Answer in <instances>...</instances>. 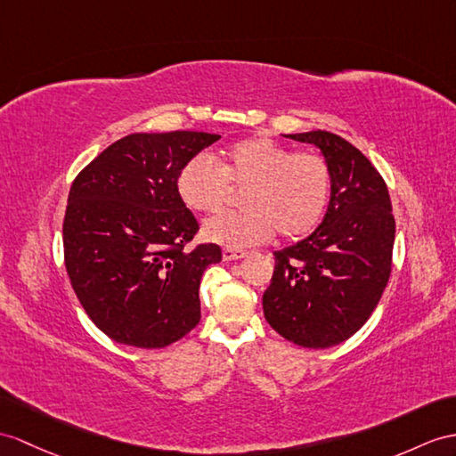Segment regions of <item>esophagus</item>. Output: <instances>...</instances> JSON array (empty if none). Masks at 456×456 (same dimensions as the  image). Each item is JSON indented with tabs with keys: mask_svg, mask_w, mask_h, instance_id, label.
<instances>
[{
	"mask_svg": "<svg viewBox=\"0 0 456 456\" xmlns=\"http://www.w3.org/2000/svg\"><path fill=\"white\" fill-rule=\"evenodd\" d=\"M246 251L243 249H236V248H224L222 249V259L224 261H236V259H243L246 257Z\"/></svg>",
	"mask_w": 456,
	"mask_h": 456,
	"instance_id": "1",
	"label": "esophagus"
}]
</instances>
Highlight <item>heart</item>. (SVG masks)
<instances>
[{"instance_id": "obj_1", "label": "heart", "mask_w": 456, "mask_h": 456, "mask_svg": "<svg viewBox=\"0 0 456 456\" xmlns=\"http://www.w3.org/2000/svg\"><path fill=\"white\" fill-rule=\"evenodd\" d=\"M241 191L246 208L208 218L203 236L226 248H251L274 230L286 240L307 236L323 220L332 193V172L317 152H294L269 137L243 139L218 162L197 154L177 175V193L197 213H216Z\"/></svg>"}]
</instances>
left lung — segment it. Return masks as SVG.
I'll list each match as a JSON object with an SVG mask.
<instances>
[{"instance_id":"obj_1","label":"left lung","mask_w":456,"mask_h":456,"mask_svg":"<svg viewBox=\"0 0 456 456\" xmlns=\"http://www.w3.org/2000/svg\"><path fill=\"white\" fill-rule=\"evenodd\" d=\"M286 137L323 151L332 193L314 234L274 251L263 312L286 340L304 348H329L363 327L391 276V197L383 175L346 139L321 129Z\"/></svg>"}]
</instances>
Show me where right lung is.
Masks as SVG:
<instances>
[{"instance_id": "add662e5", "label": "right lung", "mask_w": 456, "mask_h": 456, "mask_svg": "<svg viewBox=\"0 0 456 456\" xmlns=\"http://www.w3.org/2000/svg\"><path fill=\"white\" fill-rule=\"evenodd\" d=\"M215 133H133L77 174L63 218V259L93 323L112 340L164 348L201 319L199 284L222 259L177 193V175Z\"/></svg>"}]
</instances>
